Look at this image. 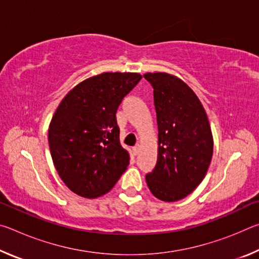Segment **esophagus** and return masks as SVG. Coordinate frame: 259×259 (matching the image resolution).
Listing matches in <instances>:
<instances>
[{
	"mask_svg": "<svg viewBox=\"0 0 259 259\" xmlns=\"http://www.w3.org/2000/svg\"><path fill=\"white\" fill-rule=\"evenodd\" d=\"M139 151H140V147H139V145H136L134 148H133V155H138V153H139Z\"/></svg>",
	"mask_w": 259,
	"mask_h": 259,
	"instance_id": "esophagus-1",
	"label": "esophagus"
}]
</instances>
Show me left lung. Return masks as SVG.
<instances>
[{"label": "left lung", "mask_w": 259, "mask_h": 259, "mask_svg": "<svg viewBox=\"0 0 259 259\" xmlns=\"http://www.w3.org/2000/svg\"><path fill=\"white\" fill-rule=\"evenodd\" d=\"M153 87L157 122V160L146 175L152 194L164 202L186 198L207 175L213 153L211 128L198 96L182 78L145 73Z\"/></svg>", "instance_id": "1"}]
</instances>
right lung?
Wrapping results in <instances>:
<instances>
[{
  "label": "right lung",
  "instance_id": "1",
  "mask_svg": "<svg viewBox=\"0 0 259 259\" xmlns=\"http://www.w3.org/2000/svg\"><path fill=\"white\" fill-rule=\"evenodd\" d=\"M142 77L130 72L88 77L68 91L52 115L48 131L52 161L65 185L82 198L106 194L129 164L115 114Z\"/></svg>",
  "mask_w": 259,
  "mask_h": 259
}]
</instances>
